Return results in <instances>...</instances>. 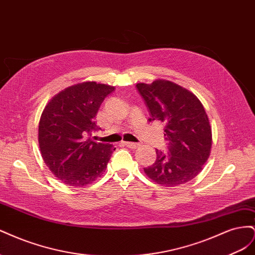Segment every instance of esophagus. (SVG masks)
I'll return each instance as SVG.
<instances>
[{
	"label": "esophagus",
	"instance_id": "1",
	"mask_svg": "<svg viewBox=\"0 0 255 255\" xmlns=\"http://www.w3.org/2000/svg\"><path fill=\"white\" fill-rule=\"evenodd\" d=\"M123 144H125L126 146H128V148H130V149H137L138 146H139V144H138V143L129 142V141H125V142H123Z\"/></svg>",
	"mask_w": 255,
	"mask_h": 255
}]
</instances>
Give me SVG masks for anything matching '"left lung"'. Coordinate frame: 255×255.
<instances>
[{
    "mask_svg": "<svg viewBox=\"0 0 255 255\" xmlns=\"http://www.w3.org/2000/svg\"><path fill=\"white\" fill-rule=\"evenodd\" d=\"M136 89L149 111V121L165 125L167 141V153L156 149L155 163L143 168L145 174L166 187L191 181L212 148V128L202 103L187 89L165 80L139 83Z\"/></svg>",
    "mask_w": 255,
    "mask_h": 255,
    "instance_id": "1",
    "label": "left lung"
}]
</instances>
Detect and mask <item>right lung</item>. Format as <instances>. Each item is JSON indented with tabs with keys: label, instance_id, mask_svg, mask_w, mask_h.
Listing matches in <instances>:
<instances>
[{
	"label": "right lung",
	"instance_id": "add662e5",
	"mask_svg": "<svg viewBox=\"0 0 255 255\" xmlns=\"http://www.w3.org/2000/svg\"><path fill=\"white\" fill-rule=\"evenodd\" d=\"M114 90L96 82L76 84L44 107L38 129L41 155L51 172L69 186L82 187L96 181L116 150L113 144L90 138L99 129L95 118L100 106Z\"/></svg>",
	"mask_w": 255,
	"mask_h": 255
}]
</instances>
